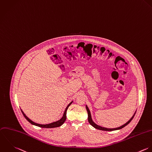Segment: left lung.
Listing matches in <instances>:
<instances>
[{"mask_svg": "<svg viewBox=\"0 0 152 152\" xmlns=\"http://www.w3.org/2000/svg\"><path fill=\"white\" fill-rule=\"evenodd\" d=\"M86 109H87V112H88V120L89 123H90L92 126H93L94 128H96V129H99V130H104V131H114V130H120V129L123 128L124 127H125L126 126H127L129 123H130V122L132 120V119L133 118V117H134V115H135V114H136V112H135L134 114V115L132 116V117L126 123H125V124H123V126H120V127H119L114 128V129H108V128L103 127H101V126H100L96 124L93 121V120H92L90 111V110H89V108H88V107H87V105H86Z\"/></svg>", "mask_w": 152, "mask_h": 152, "instance_id": "8db88e82", "label": "left lung"}]
</instances>
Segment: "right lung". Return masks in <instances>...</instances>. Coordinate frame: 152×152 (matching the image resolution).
<instances>
[{"label": "right lung", "mask_w": 152, "mask_h": 152, "mask_svg": "<svg viewBox=\"0 0 152 152\" xmlns=\"http://www.w3.org/2000/svg\"><path fill=\"white\" fill-rule=\"evenodd\" d=\"M72 102H73V101H71V102L67 105V107H66V108H65V111H64V113L63 116L62 117V118H61L60 120H58V121H56L51 123H50V124H40L36 123L34 122L33 121H32L31 120H30V119L25 114V113H23V111L22 110H21V111H22L23 115H24V117H25V118H26L30 123H31L32 124L35 125V126H38V127H42V128H54V127H59V126H62V125L64 124V123L65 121L66 120V114L67 109H68V108L69 107V106L72 104Z\"/></svg>", "instance_id": "right-lung-1"}]
</instances>
